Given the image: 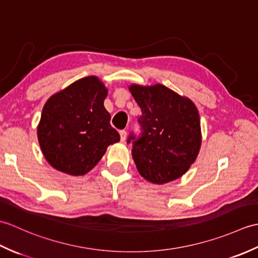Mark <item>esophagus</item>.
I'll list each match as a JSON object with an SVG mask.
<instances>
[{"label":"esophagus","mask_w":258,"mask_h":258,"mask_svg":"<svg viewBox=\"0 0 258 258\" xmlns=\"http://www.w3.org/2000/svg\"><path fill=\"white\" fill-rule=\"evenodd\" d=\"M119 136H120V141L124 142L126 140V131H119Z\"/></svg>","instance_id":"obj_1"}]
</instances>
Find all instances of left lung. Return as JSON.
<instances>
[{
    "label": "left lung",
    "mask_w": 258,
    "mask_h": 258,
    "mask_svg": "<svg viewBox=\"0 0 258 258\" xmlns=\"http://www.w3.org/2000/svg\"><path fill=\"white\" fill-rule=\"evenodd\" d=\"M141 107V133L131 132L133 160L140 174L155 184L176 179L196 160L202 143L200 114L194 103L168 87L132 85Z\"/></svg>",
    "instance_id": "obj_1"
}]
</instances>
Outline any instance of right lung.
I'll list each match as a JSON object with an SVG mask.
<instances>
[{
	"label": "right lung",
	"mask_w": 258,
	"mask_h": 258,
	"mask_svg": "<svg viewBox=\"0 0 258 258\" xmlns=\"http://www.w3.org/2000/svg\"><path fill=\"white\" fill-rule=\"evenodd\" d=\"M106 95L102 82L87 76L45 103L37 138L43 155L57 171L84 175L100 162L108 145L119 141L104 107Z\"/></svg>",
	"instance_id": "obj_1"
}]
</instances>
